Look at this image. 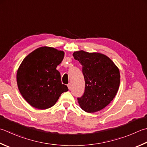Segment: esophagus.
<instances>
[{"label": "esophagus", "instance_id": "34e87169", "mask_svg": "<svg viewBox=\"0 0 147 147\" xmlns=\"http://www.w3.org/2000/svg\"><path fill=\"white\" fill-rule=\"evenodd\" d=\"M67 87H68L69 89H71V83H69V84L67 85Z\"/></svg>", "mask_w": 147, "mask_h": 147}]
</instances>
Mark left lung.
Masks as SVG:
<instances>
[{"label":"left lung","instance_id":"left-lung-1","mask_svg":"<svg viewBox=\"0 0 147 147\" xmlns=\"http://www.w3.org/2000/svg\"><path fill=\"white\" fill-rule=\"evenodd\" d=\"M73 55L83 65L85 82V92L78 102L83 110L94 113L105 108L112 101L119 88L120 71L105 55L74 51Z\"/></svg>","mask_w":147,"mask_h":147}]
</instances>
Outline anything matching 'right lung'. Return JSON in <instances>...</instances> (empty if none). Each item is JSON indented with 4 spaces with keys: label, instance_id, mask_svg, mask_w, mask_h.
<instances>
[{
    "label": "right lung",
    "instance_id": "1",
    "mask_svg": "<svg viewBox=\"0 0 147 147\" xmlns=\"http://www.w3.org/2000/svg\"><path fill=\"white\" fill-rule=\"evenodd\" d=\"M64 54L52 47H39L28 54L20 65L16 73L18 88L32 107L39 110L52 107L60 95L68 90L56 69Z\"/></svg>",
    "mask_w": 147,
    "mask_h": 147
}]
</instances>
